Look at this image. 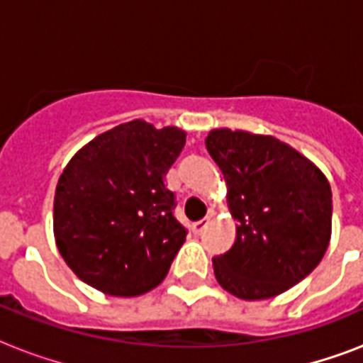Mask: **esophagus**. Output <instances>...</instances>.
<instances>
[{
  "label": "esophagus",
  "mask_w": 363,
  "mask_h": 363,
  "mask_svg": "<svg viewBox=\"0 0 363 363\" xmlns=\"http://www.w3.org/2000/svg\"><path fill=\"white\" fill-rule=\"evenodd\" d=\"M207 226H209V218H203V220L192 224V232L196 233V235H199V233H203L205 230H207Z\"/></svg>",
  "instance_id": "1"
}]
</instances>
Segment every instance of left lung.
<instances>
[{"mask_svg":"<svg viewBox=\"0 0 363 363\" xmlns=\"http://www.w3.org/2000/svg\"><path fill=\"white\" fill-rule=\"evenodd\" d=\"M211 158L228 184L235 242L213 258L218 284L235 298H275L320 264L332 238V188L303 154L271 135L209 131Z\"/></svg>","mask_w":363,"mask_h":363,"instance_id":"8db88e82","label":"left lung"}]
</instances>
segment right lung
I'll return each instance as SVG.
<instances>
[{
  "label": "right lung",
  "instance_id": "1",
  "mask_svg": "<svg viewBox=\"0 0 363 363\" xmlns=\"http://www.w3.org/2000/svg\"><path fill=\"white\" fill-rule=\"evenodd\" d=\"M186 131L131 121L84 145L54 194V238L81 281L118 298L164 281L186 239L164 182Z\"/></svg>",
  "mask_w": 363,
  "mask_h": 363
}]
</instances>
